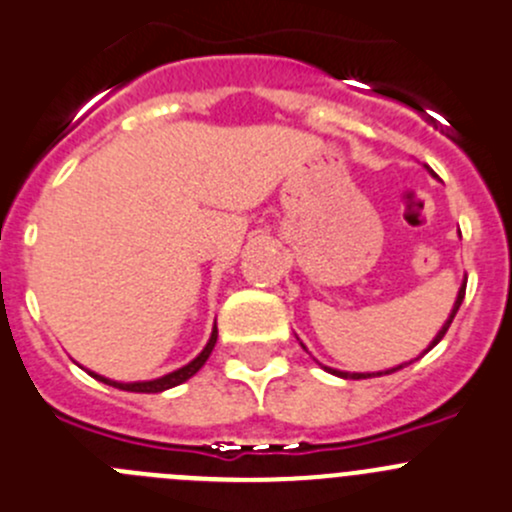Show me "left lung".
<instances>
[{
  "label": "left lung",
  "instance_id": "obj_1",
  "mask_svg": "<svg viewBox=\"0 0 512 512\" xmlns=\"http://www.w3.org/2000/svg\"><path fill=\"white\" fill-rule=\"evenodd\" d=\"M465 288H467V280H462V285H460V290H457V298H455V305H452V310H450V315H447V321L442 323V328H439L437 331V336L432 338V343H429L427 348H424V353L427 351H432L434 346H437L439 341H442L444 338V333H447V328L452 326V321H455V315H457V310H460V305H462V300H465ZM300 346H303V343H300ZM305 348V346H303ZM305 351H308V348H305ZM422 353V356H424ZM414 361H417V358H414ZM409 364H412V361H409ZM409 364H399V366H394V369H384V371H369V374H356V371H338V369H331V366H323V369L328 371V374H333V376H341V379H371V376H386V374H394V371H399V369H404V366H409Z\"/></svg>",
  "mask_w": 512,
  "mask_h": 512
}]
</instances>
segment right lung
<instances>
[{"mask_svg":"<svg viewBox=\"0 0 512 512\" xmlns=\"http://www.w3.org/2000/svg\"><path fill=\"white\" fill-rule=\"evenodd\" d=\"M214 343H217V323H214L212 336H209L207 346L202 348V353H199V356L194 358V361H189V364L181 366V369H176V371H171V374L159 376V379H151V381H128V384H126V381L105 379V376L95 374V371H88V369H85V371H88V374L93 376V379L103 381V384H108V386H116V389H123V391H136V394H159V391L171 389V386L184 384L186 379H191V376L197 374V371L202 369L204 364H207V358H209V353H212Z\"/></svg>","mask_w":512,"mask_h":512,"instance_id":"add662e5","label":"right lung"}]
</instances>
